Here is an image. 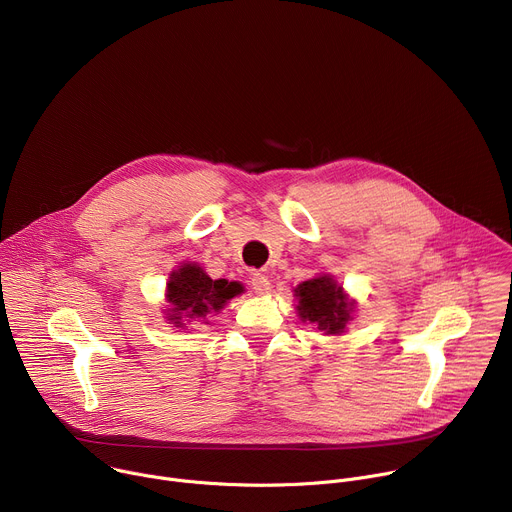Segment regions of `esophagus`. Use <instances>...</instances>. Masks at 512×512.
<instances>
[{"label": "esophagus", "instance_id": "1", "mask_svg": "<svg viewBox=\"0 0 512 512\" xmlns=\"http://www.w3.org/2000/svg\"><path fill=\"white\" fill-rule=\"evenodd\" d=\"M269 277L263 273H251V287L255 289V294H267L269 291Z\"/></svg>", "mask_w": 512, "mask_h": 512}]
</instances>
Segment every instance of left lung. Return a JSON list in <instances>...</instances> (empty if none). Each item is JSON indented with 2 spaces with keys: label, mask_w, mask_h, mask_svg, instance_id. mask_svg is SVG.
I'll use <instances>...</instances> for the list:
<instances>
[{
  "label": "left lung",
  "mask_w": 512,
  "mask_h": 512,
  "mask_svg": "<svg viewBox=\"0 0 512 512\" xmlns=\"http://www.w3.org/2000/svg\"><path fill=\"white\" fill-rule=\"evenodd\" d=\"M294 294L302 322L314 324L324 334H342L352 320L354 300H348L342 285L332 275H318L302 281Z\"/></svg>",
  "instance_id": "8db88e82"
}]
</instances>
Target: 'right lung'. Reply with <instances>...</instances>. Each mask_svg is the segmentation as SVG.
Instances as JSON below:
<instances>
[{
    "instance_id": "obj_1",
    "label": "right lung",
    "mask_w": 512,
    "mask_h": 512,
    "mask_svg": "<svg viewBox=\"0 0 512 512\" xmlns=\"http://www.w3.org/2000/svg\"><path fill=\"white\" fill-rule=\"evenodd\" d=\"M243 285L229 279H210L196 263H184L168 279V320L176 328H186L192 320H206L208 314L221 312L229 300L239 296Z\"/></svg>"
}]
</instances>
